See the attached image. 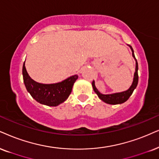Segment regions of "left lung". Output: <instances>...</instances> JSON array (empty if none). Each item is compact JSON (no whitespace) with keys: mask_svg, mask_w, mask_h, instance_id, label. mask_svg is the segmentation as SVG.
I'll return each instance as SVG.
<instances>
[{"mask_svg":"<svg viewBox=\"0 0 159 159\" xmlns=\"http://www.w3.org/2000/svg\"><path fill=\"white\" fill-rule=\"evenodd\" d=\"M129 46L132 51V55H133V57L136 60V71H135V73H134V81L133 83H132V85L130 86V87L127 90V91L120 92V93H114L111 94H103L100 93V92H99V91L97 89V88L95 87L94 81H92V83L94 91L95 92V93L98 94V96L99 97L100 99L102 100L103 102H105L106 103L111 104V105H116V104H121L122 103H124V102H125L126 100H128V98H130V96L131 95L132 93H133L134 90L136 89V86H137L138 81H139L138 62H137V60H136V59L135 58V56H134L133 48H132V47L130 45Z\"/></svg>","mask_w":159,"mask_h":159,"instance_id":"1","label":"left lung"}]
</instances>
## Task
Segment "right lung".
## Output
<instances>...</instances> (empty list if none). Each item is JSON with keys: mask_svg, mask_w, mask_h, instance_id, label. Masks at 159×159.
Listing matches in <instances>:
<instances>
[{"mask_svg": "<svg viewBox=\"0 0 159 159\" xmlns=\"http://www.w3.org/2000/svg\"><path fill=\"white\" fill-rule=\"evenodd\" d=\"M23 82L27 91L38 103L48 106H56L67 99L72 92L77 75L67 78L57 84H43L37 83L30 78L26 71L25 61L23 66Z\"/></svg>", "mask_w": 159, "mask_h": 159, "instance_id": "obj_1", "label": "right lung"}]
</instances>
